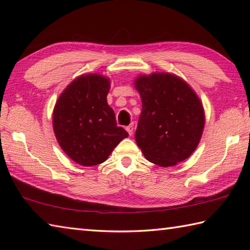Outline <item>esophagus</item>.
<instances>
[{"mask_svg":"<svg viewBox=\"0 0 250 250\" xmlns=\"http://www.w3.org/2000/svg\"><path fill=\"white\" fill-rule=\"evenodd\" d=\"M125 130H126V132H128L130 136L133 134V124L128 125V126H125Z\"/></svg>","mask_w":250,"mask_h":250,"instance_id":"34e87169","label":"esophagus"}]
</instances>
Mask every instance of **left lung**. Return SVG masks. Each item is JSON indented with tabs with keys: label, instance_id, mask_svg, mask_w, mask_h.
Returning <instances> with one entry per match:
<instances>
[{
	"label": "left lung",
	"instance_id": "left-lung-1",
	"mask_svg": "<svg viewBox=\"0 0 250 250\" xmlns=\"http://www.w3.org/2000/svg\"><path fill=\"white\" fill-rule=\"evenodd\" d=\"M142 113L136 144L148 161L174 167L192 155L203 134L205 113L198 94L175 74H143L134 81Z\"/></svg>",
	"mask_w": 250,
	"mask_h": 250
}]
</instances>
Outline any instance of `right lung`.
<instances>
[{
	"label": "right lung",
	"instance_id": "add662e5",
	"mask_svg": "<svg viewBox=\"0 0 250 250\" xmlns=\"http://www.w3.org/2000/svg\"><path fill=\"white\" fill-rule=\"evenodd\" d=\"M109 89L107 76L83 74L67 84L55 104L56 139L67 157L83 167L103 163L129 136L117 126L115 113L107 103Z\"/></svg>",
	"mask_w": 250,
	"mask_h": 250
}]
</instances>
